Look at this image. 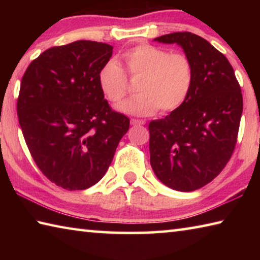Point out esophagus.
<instances>
[{
    "label": "esophagus",
    "mask_w": 260,
    "mask_h": 260,
    "mask_svg": "<svg viewBox=\"0 0 260 260\" xmlns=\"http://www.w3.org/2000/svg\"><path fill=\"white\" fill-rule=\"evenodd\" d=\"M131 124L134 125V126L144 125V124H146V120H143V119H131Z\"/></svg>",
    "instance_id": "esophagus-1"
}]
</instances>
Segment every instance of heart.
Returning a JSON list of instances; mask_svg holds the SVG:
<instances>
[{
	"label": "heart",
	"mask_w": 260,
	"mask_h": 260,
	"mask_svg": "<svg viewBox=\"0 0 260 260\" xmlns=\"http://www.w3.org/2000/svg\"><path fill=\"white\" fill-rule=\"evenodd\" d=\"M124 71L114 60H108L98 73L101 91L112 103L128 93V78L139 79L134 98L118 105L121 112L134 116H150L158 109L171 112L184 103L193 83V67L181 51H172L149 43L135 46L121 55Z\"/></svg>",
	"instance_id": "heart-1"
}]
</instances>
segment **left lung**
I'll list each match as a JSON object with an SVG mask.
<instances>
[{
  "label": "left lung",
  "mask_w": 260,
  "mask_h": 260,
  "mask_svg": "<svg viewBox=\"0 0 260 260\" xmlns=\"http://www.w3.org/2000/svg\"><path fill=\"white\" fill-rule=\"evenodd\" d=\"M178 43L191 59L193 83L184 103L149 124L153 172L167 187L192 191L212 181L234 152L243 98L226 56L190 32L156 38Z\"/></svg>",
  "instance_id": "8db88e82"
}]
</instances>
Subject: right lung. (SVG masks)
<instances>
[{
  "label": "right lung",
  "mask_w": 260,
  "mask_h": 260,
  "mask_svg": "<svg viewBox=\"0 0 260 260\" xmlns=\"http://www.w3.org/2000/svg\"><path fill=\"white\" fill-rule=\"evenodd\" d=\"M113 47L80 40L43 51L21 78L17 113L30 156L56 186L82 190L98 183L129 128L113 111L98 73Z\"/></svg>",
  "instance_id": "add662e5"
}]
</instances>
